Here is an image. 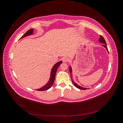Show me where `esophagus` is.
I'll return each instance as SVG.
<instances>
[{"mask_svg":"<svg viewBox=\"0 0 123 123\" xmlns=\"http://www.w3.org/2000/svg\"><path fill=\"white\" fill-rule=\"evenodd\" d=\"M62 60L63 61V62H68L69 60V58L68 57H62Z\"/></svg>","mask_w":123,"mask_h":123,"instance_id":"34e87169","label":"esophagus"}]
</instances>
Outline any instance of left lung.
<instances>
[{"mask_svg":"<svg viewBox=\"0 0 123 123\" xmlns=\"http://www.w3.org/2000/svg\"><path fill=\"white\" fill-rule=\"evenodd\" d=\"M98 41L99 42L102 43H104V45H103V46H104V47H105L106 49H107V51L108 52V48L107 47V44H106V41L105 40V39H104V38L102 36V35H100V37L99 38V40ZM69 71H70V74H71V72H72V69L71 68V67H70V68H69ZM72 83L73 84V85H74V86H75L76 88H79L80 89H81V90H86V89H87V88H83L81 87L80 86L77 85L76 84H75V83H74V81L72 80Z\"/></svg>","mask_w":123,"mask_h":123,"instance_id":"8db88e82","label":"left lung"}]
</instances>
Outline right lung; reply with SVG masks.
<instances>
[{"instance_id":"1","label":"right lung","mask_w":123,"mask_h":123,"mask_svg":"<svg viewBox=\"0 0 123 123\" xmlns=\"http://www.w3.org/2000/svg\"><path fill=\"white\" fill-rule=\"evenodd\" d=\"M33 29H30L28 31L26 32V33L25 34L21 37V38H24L25 37L28 36V35H30L31 34H32L33 33ZM62 63V61H60L58 62L57 63H56L54 66L53 67L52 69L51 70V77H50V80L49 82H48L42 88H41L40 89H37L36 90L37 91H45L48 90V89H49V88H50L53 85V83L54 81L55 80V75H56V73L57 71V69L58 68V67Z\"/></svg>"}]
</instances>
